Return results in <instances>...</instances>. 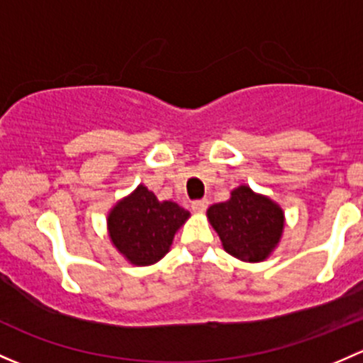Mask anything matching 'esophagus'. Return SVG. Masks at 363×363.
Instances as JSON below:
<instances>
[{"instance_id": "obj_1", "label": "esophagus", "mask_w": 363, "mask_h": 363, "mask_svg": "<svg viewBox=\"0 0 363 363\" xmlns=\"http://www.w3.org/2000/svg\"><path fill=\"white\" fill-rule=\"evenodd\" d=\"M207 205H208V201L203 198V200H194L193 203H191V208H193L194 212H200L201 213V212H205Z\"/></svg>"}]
</instances>
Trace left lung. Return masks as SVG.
<instances>
[{"instance_id": "1", "label": "left lung", "mask_w": 363, "mask_h": 363, "mask_svg": "<svg viewBox=\"0 0 363 363\" xmlns=\"http://www.w3.org/2000/svg\"><path fill=\"white\" fill-rule=\"evenodd\" d=\"M224 250L245 262H261L278 245L285 217L280 205L249 186L233 189L231 198L207 211Z\"/></svg>"}]
</instances>
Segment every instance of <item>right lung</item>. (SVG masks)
<instances>
[{
    "label": "right lung",
    "mask_w": 363,
    "mask_h": 363,
    "mask_svg": "<svg viewBox=\"0 0 363 363\" xmlns=\"http://www.w3.org/2000/svg\"><path fill=\"white\" fill-rule=\"evenodd\" d=\"M188 217L186 208L174 201H160L140 184L109 212V238L132 264L150 266L170 250L175 233Z\"/></svg>",
    "instance_id": "add662e5"
}]
</instances>
